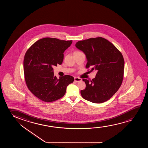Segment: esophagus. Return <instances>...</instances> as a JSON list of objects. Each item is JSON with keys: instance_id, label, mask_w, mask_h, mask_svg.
<instances>
[{"instance_id": "esophagus-1", "label": "esophagus", "mask_w": 148, "mask_h": 148, "mask_svg": "<svg viewBox=\"0 0 148 148\" xmlns=\"http://www.w3.org/2000/svg\"><path fill=\"white\" fill-rule=\"evenodd\" d=\"M74 81H75L76 82H78L82 81V79L80 78H78V77H75V78H74Z\"/></svg>"}]
</instances>
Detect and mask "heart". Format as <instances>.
Segmentation results:
<instances>
[{"label": "heart", "instance_id": "heart-1", "mask_svg": "<svg viewBox=\"0 0 148 148\" xmlns=\"http://www.w3.org/2000/svg\"><path fill=\"white\" fill-rule=\"evenodd\" d=\"M75 52H79V51H75Z\"/></svg>", "mask_w": 148, "mask_h": 148}]
</instances>
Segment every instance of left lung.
Listing matches in <instances>:
<instances>
[{
    "mask_svg": "<svg viewBox=\"0 0 148 148\" xmlns=\"http://www.w3.org/2000/svg\"><path fill=\"white\" fill-rule=\"evenodd\" d=\"M75 46L86 55V68L91 67L90 71L97 72L95 78L90 81L83 79L86 87L80 91L82 97L94 103L107 101L118 91L123 81L124 60L121 53L101 37L79 41Z\"/></svg>",
    "mask_w": 148,
    "mask_h": 148,
    "instance_id": "8db88e82",
    "label": "left lung"
}]
</instances>
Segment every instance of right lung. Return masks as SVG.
I'll use <instances>...</instances> for the list:
<instances>
[{
  "mask_svg": "<svg viewBox=\"0 0 148 148\" xmlns=\"http://www.w3.org/2000/svg\"><path fill=\"white\" fill-rule=\"evenodd\" d=\"M72 40L55 38L40 39L31 46L25 55L24 73L29 90L39 99L51 102L65 95L66 88L74 78L65 75L57 79L53 67L61 65L64 52Z\"/></svg>",
  "mask_w": 148,
  "mask_h": 148,
  "instance_id": "right-lung-1",
  "label": "right lung"
}]
</instances>
